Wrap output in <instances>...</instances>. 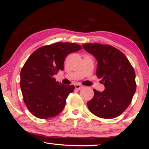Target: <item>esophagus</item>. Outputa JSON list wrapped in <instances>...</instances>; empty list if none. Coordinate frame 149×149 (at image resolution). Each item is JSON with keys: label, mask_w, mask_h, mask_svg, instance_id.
Masks as SVG:
<instances>
[{"label": "esophagus", "mask_w": 149, "mask_h": 149, "mask_svg": "<svg viewBox=\"0 0 149 149\" xmlns=\"http://www.w3.org/2000/svg\"><path fill=\"white\" fill-rule=\"evenodd\" d=\"M75 89L79 90V89H82L83 86H82V85H79V84H75Z\"/></svg>", "instance_id": "34e87169"}]
</instances>
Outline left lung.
<instances>
[{"label":"left lung","mask_w":149,"mask_h":149,"mask_svg":"<svg viewBox=\"0 0 149 149\" xmlns=\"http://www.w3.org/2000/svg\"><path fill=\"white\" fill-rule=\"evenodd\" d=\"M83 47L97 59L96 74L105 87L102 92L93 89L94 97L87 102L89 110L99 118H116L126 110L135 94V70L125 54L114 47L99 43Z\"/></svg>","instance_id":"8db88e82"}]
</instances>
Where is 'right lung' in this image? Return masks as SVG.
I'll list each match as a JSON object with an SVG mask.
<instances>
[{"label": "right lung", "mask_w": 149, "mask_h": 149, "mask_svg": "<svg viewBox=\"0 0 149 149\" xmlns=\"http://www.w3.org/2000/svg\"><path fill=\"white\" fill-rule=\"evenodd\" d=\"M81 48L73 42H56L39 48L27 60L20 72L19 85L25 104L35 117L47 119L64 109L75 87L56 81L54 75L64 70L68 55Z\"/></svg>", "instance_id": "obj_1"}]
</instances>
